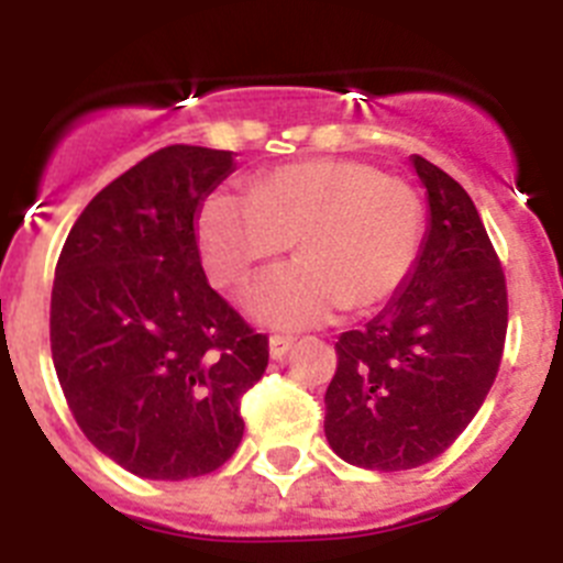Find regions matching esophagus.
I'll return each instance as SVG.
<instances>
[{"label":"esophagus","instance_id":"1","mask_svg":"<svg viewBox=\"0 0 563 563\" xmlns=\"http://www.w3.org/2000/svg\"><path fill=\"white\" fill-rule=\"evenodd\" d=\"M292 350V338L290 335H271V357H285L287 352Z\"/></svg>","mask_w":563,"mask_h":563}]
</instances>
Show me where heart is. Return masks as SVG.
Segmentation results:
<instances>
[{"label":"heart","instance_id":"obj_1","mask_svg":"<svg viewBox=\"0 0 563 563\" xmlns=\"http://www.w3.org/2000/svg\"><path fill=\"white\" fill-rule=\"evenodd\" d=\"M426 206L411 183L361 161L287 163L247 194L213 191L200 211V247L217 287H239L296 239L301 258L267 273L247 310L271 327L321 324L341 307L372 310L417 267Z\"/></svg>","mask_w":563,"mask_h":563}]
</instances>
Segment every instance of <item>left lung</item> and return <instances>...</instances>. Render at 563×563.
Masks as SVG:
<instances>
[{
    "label": "left lung",
    "instance_id": "obj_1",
    "mask_svg": "<svg viewBox=\"0 0 563 563\" xmlns=\"http://www.w3.org/2000/svg\"><path fill=\"white\" fill-rule=\"evenodd\" d=\"M431 222L409 285L361 330L341 332L324 434L350 465L409 471L437 460L474 420L507 335L501 262L474 200L415 154Z\"/></svg>",
    "mask_w": 563,
    "mask_h": 563
}]
</instances>
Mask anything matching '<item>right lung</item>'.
Returning a JSON list of instances; mask_svg holds the SVG:
<instances>
[{"mask_svg":"<svg viewBox=\"0 0 563 563\" xmlns=\"http://www.w3.org/2000/svg\"><path fill=\"white\" fill-rule=\"evenodd\" d=\"M233 152L174 143L92 197L62 247L49 350L78 429L143 479H194L242 442L267 335L208 285L194 217Z\"/></svg>","mask_w":563,"mask_h":563,"instance_id":"obj_1","label":"right lung"}]
</instances>
